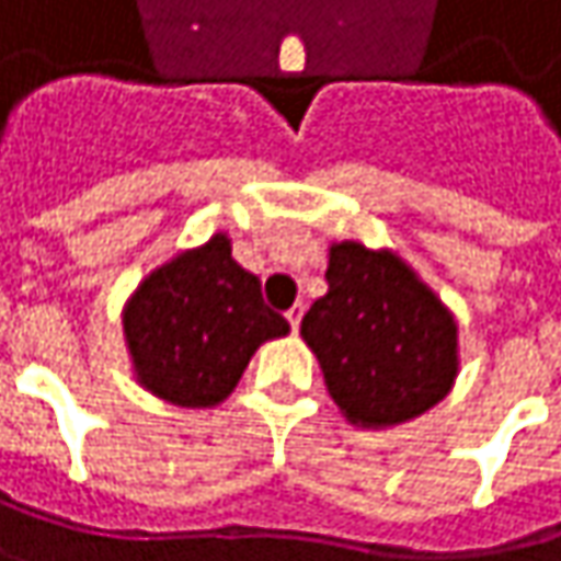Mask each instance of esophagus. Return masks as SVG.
Segmentation results:
<instances>
[{"mask_svg":"<svg viewBox=\"0 0 561 561\" xmlns=\"http://www.w3.org/2000/svg\"><path fill=\"white\" fill-rule=\"evenodd\" d=\"M300 319H302V302H297V306H290V309H287V322H290V329H294V332L300 329Z\"/></svg>","mask_w":561,"mask_h":561,"instance_id":"obj_1","label":"esophagus"}]
</instances>
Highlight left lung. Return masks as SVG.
<instances>
[{"label":"left lung","instance_id":"1","mask_svg":"<svg viewBox=\"0 0 561 561\" xmlns=\"http://www.w3.org/2000/svg\"><path fill=\"white\" fill-rule=\"evenodd\" d=\"M325 280L300 335L344 419L389 427L437 405L457 380V322L434 290L399 255L360 242L329 249Z\"/></svg>","mask_w":561,"mask_h":561}]
</instances>
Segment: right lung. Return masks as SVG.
<instances>
[{
	"label": "right lung",
	"instance_id": "add662e5",
	"mask_svg": "<svg viewBox=\"0 0 561 561\" xmlns=\"http://www.w3.org/2000/svg\"><path fill=\"white\" fill-rule=\"evenodd\" d=\"M287 332V319L261 300V280L236 264L222 232L156 267L124 309L137 380L181 409L222 402L259 344Z\"/></svg>",
	"mask_w": 561,
	"mask_h": 561
}]
</instances>
